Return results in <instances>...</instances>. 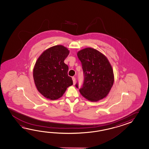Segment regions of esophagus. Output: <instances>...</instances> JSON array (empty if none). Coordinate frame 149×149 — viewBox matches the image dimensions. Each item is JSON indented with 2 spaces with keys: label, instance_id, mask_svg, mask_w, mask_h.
Wrapping results in <instances>:
<instances>
[{
  "label": "esophagus",
  "instance_id": "1",
  "mask_svg": "<svg viewBox=\"0 0 149 149\" xmlns=\"http://www.w3.org/2000/svg\"><path fill=\"white\" fill-rule=\"evenodd\" d=\"M72 80H73V84H74L75 82H76V78H75V77H72Z\"/></svg>",
  "mask_w": 149,
  "mask_h": 149
}]
</instances>
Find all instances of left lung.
I'll return each mask as SVG.
<instances>
[{
	"label": "left lung",
	"mask_w": 149,
	"mask_h": 149,
	"mask_svg": "<svg viewBox=\"0 0 149 149\" xmlns=\"http://www.w3.org/2000/svg\"><path fill=\"white\" fill-rule=\"evenodd\" d=\"M77 56L81 62L84 80L80 93L91 101L105 97L114 82V74L108 58L99 51L86 48L79 51ZM76 87L78 88V84Z\"/></svg>",
	"instance_id": "left-lung-1"
}]
</instances>
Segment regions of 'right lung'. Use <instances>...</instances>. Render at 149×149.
<instances>
[{
  "label": "right lung",
  "mask_w": 149,
  "mask_h": 149,
  "mask_svg": "<svg viewBox=\"0 0 149 149\" xmlns=\"http://www.w3.org/2000/svg\"><path fill=\"white\" fill-rule=\"evenodd\" d=\"M69 51L56 45L45 51L38 58L33 71L35 85L39 93L51 100L60 98L67 88L73 85L68 74L69 67L64 61Z\"/></svg>",
  "instance_id": "add662e5"
}]
</instances>
